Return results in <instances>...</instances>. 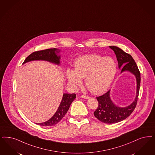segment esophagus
<instances>
[{
  "mask_svg": "<svg viewBox=\"0 0 155 155\" xmlns=\"http://www.w3.org/2000/svg\"><path fill=\"white\" fill-rule=\"evenodd\" d=\"M81 97L83 99H89V97L87 96H85V95H81Z\"/></svg>",
  "mask_w": 155,
  "mask_h": 155,
  "instance_id": "esophagus-1",
  "label": "esophagus"
}]
</instances>
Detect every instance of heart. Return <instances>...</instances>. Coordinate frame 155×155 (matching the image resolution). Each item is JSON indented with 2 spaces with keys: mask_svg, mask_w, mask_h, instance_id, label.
<instances>
[{
  "mask_svg": "<svg viewBox=\"0 0 155 155\" xmlns=\"http://www.w3.org/2000/svg\"><path fill=\"white\" fill-rule=\"evenodd\" d=\"M117 72V63L111 57L91 54L78 58L74 69L68 68L65 76L68 84L77 87L85 78L87 89L95 94L103 93L111 86Z\"/></svg>",
  "mask_w": 155,
  "mask_h": 155,
  "instance_id": "heart-1",
  "label": "heart"
}]
</instances>
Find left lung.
<instances>
[{"mask_svg": "<svg viewBox=\"0 0 155 155\" xmlns=\"http://www.w3.org/2000/svg\"><path fill=\"white\" fill-rule=\"evenodd\" d=\"M116 55L118 62L119 68H121V73L129 71L136 77L137 82L136 96L134 101L130 105L121 107L116 105L110 97V91L99 97H97L99 105L96 110L94 112V115L100 121L105 124L118 123L124 120L130 116L136 107L139 94L141 77L140 73L136 63L132 56L126 53L124 51L116 46H109Z\"/></svg>", "mask_w": 155, "mask_h": 155, "instance_id": "8db88e82", "label": "left lung"}]
</instances>
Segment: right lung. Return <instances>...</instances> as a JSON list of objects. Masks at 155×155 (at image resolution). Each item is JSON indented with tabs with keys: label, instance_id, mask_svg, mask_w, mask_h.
Segmentation results:
<instances>
[{
	"label": "right lung",
	"instance_id": "1",
	"mask_svg": "<svg viewBox=\"0 0 155 155\" xmlns=\"http://www.w3.org/2000/svg\"><path fill=\"white\" fill-rule=\"evenodd\" d=\"M61 51L57 48H50L33 52L26 58L23 64L33 61H44L60 66L61 55L59 53ZM75 98L76 94L75 93H63L61 104L54 115L46 122L36 124L41 126H51L59 123L67 113L71 103Z\"/></svg>",
	"mask_w": 155,
	"mask_h": 155
}]
</instances>
